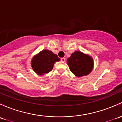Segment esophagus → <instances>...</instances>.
<instances>
[{"instance_id": "1", "label": "esophagus", "mask_w": 122, "mask_h": 122, "mask_svg": "<svg viewBox=\"0 0 122 122\" xmlns=\"http://www.w3.org/2000/svg\"><path fill=\"white\" fill-rule=\"evenodd\" d=\"M61 61H62V62H65V58L64 57L61 58Z\"/></svg>"}]
</instances>
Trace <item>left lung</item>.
I'll list each match as a JSON object with an SVG mask.
<instances>
[{
    "mask_svg": "<svg viewBox=\"0 0 122 122\" xmlns=\"http://www.w3.org/2000/svg\"><path fill=\"white\" fill-rule=\"evenodd\" d=\"M70 70L78 77L87 75L92 71L93 60L91 56L81 51H75L67 60Z\"/></svg>",
    "mask_w": 122,
    "mask_h": 122,
    "instance_id": "left-lung-1",
    "label": "left lung"
}]
</instances>
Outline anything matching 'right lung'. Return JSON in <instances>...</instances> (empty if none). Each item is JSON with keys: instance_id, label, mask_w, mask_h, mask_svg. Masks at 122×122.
Instances as JSON below:
<instances>
[{"instance_id": "right-lung-1", "label": "right lung", "mask_w": 122, "mask_h": 122, "mask_svg": "<svg viewBox=\"0 0 122 122\" xmlns=\"http://www.w3.org/2000/svg\"><path fill=\"white\" fill-rule=\"evenodd\" d=\"M60 60L57 55L51 51L44 50L33 57L31 64L34 71L38 75H42L50 72L55 62Z\"/></svg>"}]
</instances>
